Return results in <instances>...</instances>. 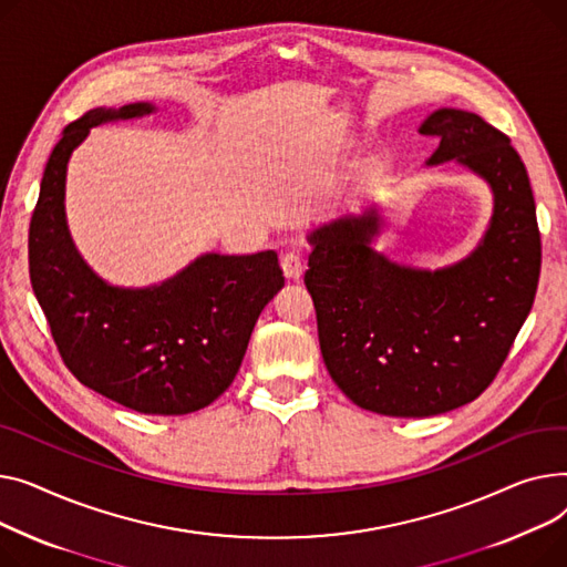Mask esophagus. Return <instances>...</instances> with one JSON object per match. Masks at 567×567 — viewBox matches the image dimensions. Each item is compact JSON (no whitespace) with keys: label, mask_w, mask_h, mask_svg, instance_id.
Wrapping results in <instances>:
<instances>
[{"label":"esophagus","mask_w":567,"mask_h":567,"mask_svg":"<svg viewBox=\"0 0 567 567\" xmlns=\"http://www.w3.org/2000/svg\"><path fill=\"white\" fill-rule=\"evenodd\" d=\"M281 268L288 279H299L305 272V260L299 256V251H288L281 256Z\"/></svg>","instance_id":"34e87169"}]
</instances>
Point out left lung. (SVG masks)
I'll use <instances>...</instances> for the list:
<instances>
[{"mask_svg": "<svg viewBox=\"0 0 567 567\" xmlns=\"http://www.w3.org/2000/svg\"><path fill=\"white\" fill-rule=\"evenodd\" d=\"M419 132L440 137L427 164L457 159L492 187V219L472 256L435 272L391 262L371 247L375 210L309 236L305 284L327 371L354 405L384 416H435L476 401L534 307L543 260L534 192L504 132L451 107Z\"/></svg>", "mask_w": 567, "mask_h": 567, "instance_id": "1", "label": "left lung"}]
</instances>
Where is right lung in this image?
<instances>
[{
    "label": "right lung",
    "instance_id": "1",
    "mask_svg": "<svg viewBox=\"0 0 567 567\" xmlns=\"http://www.w3.org/2000/svg\"><path fill=\"white\" fill-rule=\"evenodd\" d=\"M153 110L97 107L65 125L29 224V277L63 363L84 386L142 414L178 416L210 405L236 380L284 272L272 249L204 254L157 286L118 288L82 260L63 210L71 153L93 125Z\"/></svg>",
    "mask_w": 567,
    "mask_h": 567
}]
</instances>
